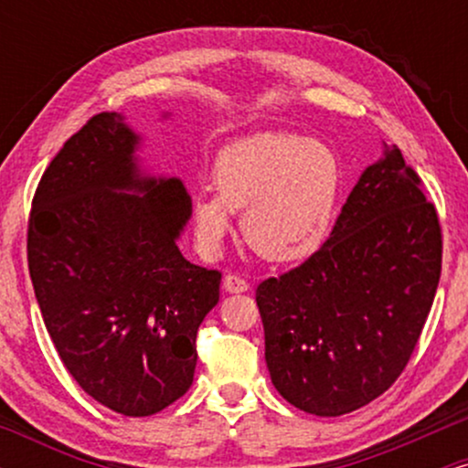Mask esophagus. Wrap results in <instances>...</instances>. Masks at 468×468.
Returning <instances> with one entry per match:
<instances>
[{
	"mask_svg": "<svg viewBox=\"0 0 468 468\" xmlns=\"http://www.w3.org/2000/svg\"><path fill=\"white\" fill-rule=\"evenodd\" d=\"M224 290L230 294H239L249 290V283H246V279H241L238 275H227L224 277Z\"/></svg>",
	"mask_w": 468,
	"mask_h": 468,
	"instance_id": "34e87169",
	"label": "esophagus"
}]
</instances>
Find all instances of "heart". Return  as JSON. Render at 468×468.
<instances>
[{
	"label": "heart",
	"mask_w": 468,
	"mask_h": 468,
	"mask_svg": "<svg viewBox=\"0 0 468 468\" xmlns=\"http://www.w3.org/2000/svg\"><path fill=\"white\" fill-rule=\"evenodd\" d=\"M213 193L193 196L189 216L204 255L222 250L241 211L246 244L272 264L308 260L324 244L343 171L325 144L299 133L264 132L230 143L213 160Z\"/></svg>",
	"instance_id": "obj_1"
}]
</instances>
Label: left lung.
Returning <instances> with one entry per match:
<instances>
[{"label":"left lung","instance_id":"1","mask_svg":"<svg viewBox=\"0 0 468 468\" xmlns=\"http://www.w3.org/2000/svg\"><path fill=\"white\" fill-rule=\"evenodd\" d=\"M442 268L436 207L396 144L358 178L330 238L257 286L272 385L314 416L378 399L410 363Z\"/></svg>","mask_w":468,"mask_h":468}]
</instances>
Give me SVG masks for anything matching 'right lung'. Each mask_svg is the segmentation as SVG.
<instances>
[{
	"label": "right lung",
	"instance_id": "obj_1",
	"mask_svg": "<svg viewBox=\"0 0 468 468\" xmlns=\"http://www.w3.org/2000/svg\"><path fill=\"white\" fill-rule=\"evenodd\" d=\"M141 136L116 112L85 122L41 176L28 268L58 356L101 405L152 416L191 388L196 336L222 272L191 264L178 238L191 197L144 176Z\"/></svg>",
	"mask_w": 468,
	"mask_h": 468
}]
</instances>
